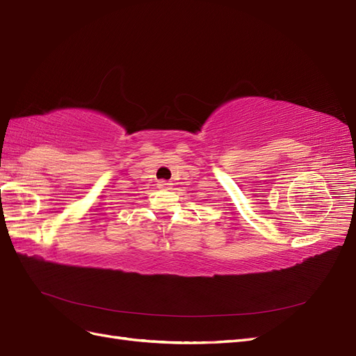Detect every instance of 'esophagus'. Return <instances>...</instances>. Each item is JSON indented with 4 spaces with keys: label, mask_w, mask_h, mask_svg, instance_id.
Segmentation results:
<instances>
[{
    "label": "esophagus",
    "mask_w": 356,
    "mask_h": 356,
    "mask_svg": "<svg viewBox=\"0 0 356 356\" xmlns=\"http://www.w3.org/2000/svg\"><path fill=\"white\" fill-rule=\"evenodd\" d=\"M157 187H159V188H161V190H169V188L172 187V184H170V181L160 179V181L157 182Z\"/></svg>",
    "instance_id": "1"
}]
</instances>
